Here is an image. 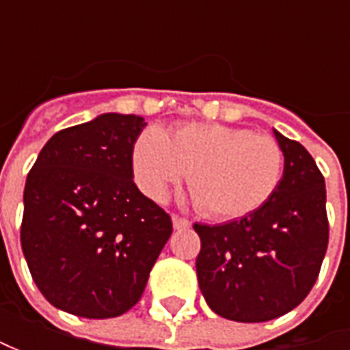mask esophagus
<instances>
[{"label":"esophagus","instance_id":"obj_1","mask_svg":"<svg viewBox=\"0 0 350 350\" xmlns=\"http://www.w3.org/2000/svg\"><path fill=\"white\" fill-rule=\"evenodd\" d=\"M191 226L189 220H185V218H179V216H173V228L175 230H187Z\"/></svg>","mask_w":350,"mask_h":350}]
</instances>
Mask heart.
I'll list each match as a JSON object with an SVG mask.
<instances>
[{"instance_id": "1", "label": "heart", "mask_w": 350, "mask_h": 350, "mask_svg": "<svg viewBox=\"0 0 350 350\" xmlns=\"http://www.w3.org/2000/svg\"><path fill=\"white\" fill-rule=\"evenodd\" d=\"M134 179L155 202L189 173V193L210 218L232 220L259 210L282 179L284 154L271 136L224 124L144 130L132 150Z\"/></svg>"}]
</instances>
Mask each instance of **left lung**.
<instances>
[{"instance_id": "obj_1", "label": "left lung", "mask_w": 350, "mask_h": 350, "mask_svg": "<svg viewBox=\"0 0 350 350\" xmlns=\"http://www.w3.org/2000/svg\"><path fill=\"white\" fill-rule=\"evenodd\" d=\"M273 132L284 154L275 195L239 220L195 224L200 292L214 314L241 323L275 319L302 302L329 241L321 171L302 144Z\"/></svg>"}]
</instances>
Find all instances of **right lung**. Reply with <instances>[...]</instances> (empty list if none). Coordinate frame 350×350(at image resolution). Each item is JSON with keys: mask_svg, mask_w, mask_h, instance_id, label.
Segmentation results:
<instances>
[{"mask_svg": "<svg viewBox=\"0 0 350 350\" xmlns=\"http://www.w3.org/2000/svg\"><path fill=\"white\" fill-rule=\"evenodd\" d=\"M146 120L105 113L56 132L25 183L21 247L54 308L89 319L122 316L142 298L173 232L134 183L132 150Z\"/></svg>", "mask_w": 350, "mask_h": 350, "instance_id": "add662e5", "label": "right lung"}]
</instances>
